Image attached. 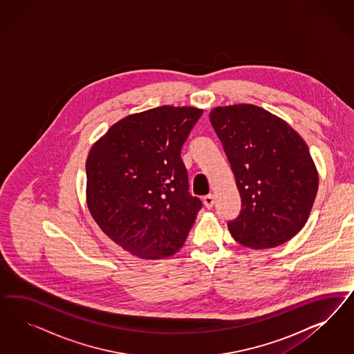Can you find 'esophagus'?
<instances>
[{
	"label": "esophagus",
	"instance_id": "obj_1",
	"mask_svg": "<svg viewBox=\"0 0 354 354\" xmlns=\"http://www.w3.org/2000/svg\"><path fill=\"white\" fill-rule=\"evenodd\" d=\"M204 204L207 209H212V207H213V205H214V194L209 193L207 196H205Z\"/></svg>",
	"mask_w": 354,
	"mask_h": 354
}]
</instances>
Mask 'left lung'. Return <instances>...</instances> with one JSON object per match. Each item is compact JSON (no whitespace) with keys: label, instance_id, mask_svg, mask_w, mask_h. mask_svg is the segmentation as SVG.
Masks as SVG:
<instances>
[{"label":"left lung","instance_id":"1","mask_svg":"<svg viewBox=\"0 0 354 354\" xmlns=\"http://www.w3.org/2000/svg\"><path fill=\"white\" fill-rule=\"evenodd\" d=\"M209 118L241 197L231 235L252 249L290 241L308 222L319 185L306 142L286 120L250 104L214 107Z\"/></svg>","mask_w":354,"mask_h":354}]
</instances>
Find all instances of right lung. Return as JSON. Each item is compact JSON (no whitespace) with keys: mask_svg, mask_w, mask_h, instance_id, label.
<instances>
[{"mask_svg":"<svg viewBox=\"0 0 354 354\" xmlns=\"http://www.w3.org/2000/svg\"><path fill=\"white\" fill-rule=\"evenodd\" d=\"M203 111L163 105L131 114L107 129L88 153L89 213L107 237L135 257L175 254L203 206L188 192L180 157Z\"/></svg>","mask_w":354,"mask_h":354,"instance_id":"add662e5","label":"right lung"}]
</instances>
